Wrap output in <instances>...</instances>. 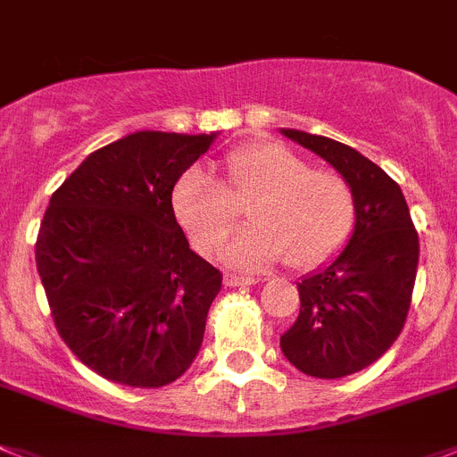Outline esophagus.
<instances>
[{
	"mask_svg": "<svg viewBox=\"0 0 457 457\" xmlns=\"http://www.w3.org/2000/svg\"><path fill=\"white\" fill-rule=\"evenodd\" d=\"M260 278L255 276H239V273H225V285L228 287H245V285H257Z\"/></svg>",
	"mask_w": 457,
	"mask_h": 457,
	"instance_id": "obj_1",
	"label": "esophagus"
}]
</instances>
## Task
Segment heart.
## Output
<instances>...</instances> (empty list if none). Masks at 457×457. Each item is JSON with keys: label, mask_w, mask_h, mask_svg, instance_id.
<instances>
[{"label": "heart", "mask_w": 457, "mask_h": 457, "mask_svg": "<svg viewBox=\"0 0 457 457\" xmlns=\"http://www.w3.org/2000/svg\"><path fill=\"white\" fill-rule=\"evenodd\" d=\"M228 190L212 174L193 168L172 193L174 213L206 255L220 251L239 228L232 202H251L253 228L232 241L228 260L264 267L283 260L308 271L331 260L347 241L356 216L354 190L343 174L312 168L278 142H248L225 156Z\"/></svg>", "instance_id": "obj_1"}]
</instances>
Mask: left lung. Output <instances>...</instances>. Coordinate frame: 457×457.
Here are the masks:
<instances>
[{
    "label": "left lung",
    "mask_w": 457,
    "mask_h": 457,
    "mask_svg": "<svg viewBox=\"0 0 457 457\" xmlns=\"http://www.w3.org/2000/svg\"><path fill=\"white\" fill-rule=\"evenodd\" d=\"M283 133L331 162L354 190L352 239L328 267L296 285L299 317L280 336L292 366L338 379L375 363L403 331L419 267V234L403 190L379 165L322 135Z\"/></svg>",
    "instance_id": "8db88e82"
}]
</instances>
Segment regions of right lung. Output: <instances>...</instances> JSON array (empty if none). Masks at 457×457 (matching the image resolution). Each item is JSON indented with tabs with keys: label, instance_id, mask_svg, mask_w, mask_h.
<instances>
[{
	"label": "right lung",
	"instance_id": "1",
	"mask_svg": "<svg viewBox=\"0 0 457 457\" xmlns=\"http://www.w3.org/2000/svg\"><path fill=\"white\" fill-rule=\"evenodd\" d=\"M213 137L126 135L50 197L37 237L50 315L71 352L110 382L165 386L200 352L223 273L190 251L172 190Z\"/></svg>",
	"mask_w": 457,
	"mask_h": 457
}]
</instances>
